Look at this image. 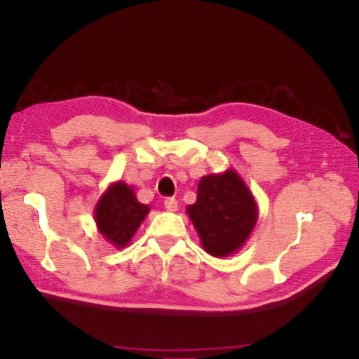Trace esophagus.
<instances>
[{"instance_id":"obj_1","label":"esophagus","mask_w":359,"mask_h":359,"mask_svg":"<svg viewBox=\"0 0 359 359\" xmlns=\"http://www.w3.org/2000/svg\"><path fill=\"white\" fill-rule=\"evenodd\" d=\"M165 208H166V210H169V212H177V201H175L174 198H168L166 201H165Z\"/></svg>"}]
</instances>
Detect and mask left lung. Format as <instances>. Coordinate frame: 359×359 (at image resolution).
<instances>
[{"label":"left lung","instance_id":"8db88e82","mask_svg":"<svg viewBox=\"0 0 359 359\" xmlns=\"http://www.w3.org/2000/svg\"><path fill=\"white\" fill-rule=\"evenodd\" d=\"M203 248L212 257L226 258L245 244L258 222V204L244 179L226 169L204 175L196 203L187 208Z\"/></svg>","mask_w":359,"mask_h":359}]
</instances>
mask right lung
I'll return each instance as SVG.
<instances>
[{
	"instance_id": "obj_1",
	"label": "right lung",
	"mask_w": 359,
	"mask_h": 359,
	"mask_svg": "<svg viewBox=\"0 0 359 359\" xmlns=\"http://www.w3.org/2000/svg\"><path fill=\"white\" fill-rule=\"evenodd\" d=\"M149 212L147 204L137 201L133 187L118 180L101 194L93 214L102 238L114 247L123 248L130 244Z\"/></svg>"
}]
</instances>
